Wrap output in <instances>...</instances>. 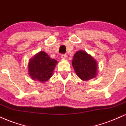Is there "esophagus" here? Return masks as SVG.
I'll return each mask as SVG.
<instances>
[{"mask_svg": "<svg viewBox=\"0 0 126 126\" xmlns=\"http://www.w3.org/2000/svg\"><path fill=\"white\" fill-rule=\"evenodd\" d=\"M61 58L62 59H63V60H66V59H67L68 56L66 54H61Z\"/></svg>", "mask_w": 126, "mask_h": 126, "instance_id": "obj_1", "label": "esophagus"}]
</instances>
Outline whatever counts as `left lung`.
<instances>
[{"label":"left lung","instance_id":"1","mask_svg":"<svg viewBox=\"0 0 126 126\" xmlns=\"http://www.w3.org/2000/svg\"><path fill=\"white\" fill-rule=\"evenodd\" d=\"M72 65L77 75L82 80H88L95 77L97 62L86 52H77L74 56Z\"/></svg>","mask_w":126,"mask_h":126}]
</instances>
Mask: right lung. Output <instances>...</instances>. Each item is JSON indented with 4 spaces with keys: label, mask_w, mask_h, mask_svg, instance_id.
Here are the masks:
<instances>
[{
    "label": "right lung",
    "mask_w": 126,
    "mask_h": 126,
    "mask_svg": "<svg viewBox=\"0 0 126 126\" xmlns=\"http://www.w3.org/2000/svg\"><path fill=\"white\" fill-rule=\"evenodd\" d=\"M57 61L52 59L45 52H40L29 63L28 71L33 80L45 82L52 75Z\"/></svg>",
    "instance_id": "obj_1"
}]
</instances>
